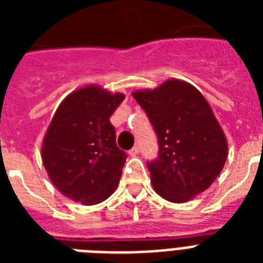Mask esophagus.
Wrapping results in <instances>:
<instances>
[{"instance_id": "1", "label": "esophagus", "mask_w": 263, "mask_h": 263, "mask_svg": "<svg viewBox=\"0 0 263 263\" xmlns=\"http://www.w3.org/2000/svg\"><path fill=\"white\" fill-rule=\"evenodd\" d=\"M128 154H129V156H131V157H136V156H138V154H139V147H138V146H135V147H132L131 150H129V153H128Z\"/></svg>"}]
</instances>
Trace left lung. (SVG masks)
I'll return each instance as SVG.
<instances>
[{"label":"left lung","instance_id":"1","mask_svg":"<svg viewBox=\"0 0 263 263\" xmlns=\"http://www.w3.org/2000/svg\"><path fill=\"white\" fill-rule=\"evenodd\" d=\"M132 95L158 139V156L147 161L157 194L181 203L206 191L224 168L228 144L203 95L181 80Z\"/></svg>","mask_w":263,"mask_h":263}]
</instances>
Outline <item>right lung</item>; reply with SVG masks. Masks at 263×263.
Listing matches in <instances>:
<instances>
[{
    "mask_svg": "<svg viewBox=\"0 0 263 263\" xmlns=\"http://www.w3.org/2000/svg\"><path fill=\"white\" fill-rule=\"evenodd\" d=\"M124 95L97 86L73 91L64 99L43 139L42 161L63 195L97 204L113 194L127 154L116 144L110 117Z\"/></svg>",
    "mask_w": 263,
    "mask_h": 263,
    "instance_id": "right-lung-1",
    "label": "right lung"
}]
</instances>
